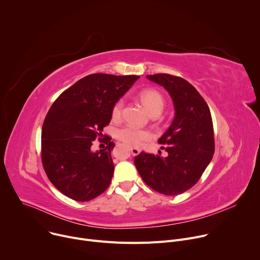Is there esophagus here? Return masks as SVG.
<instances>
[{"label": "esophagus", "mask_w": 260, "mask_h": 260, "mask_svg": "<svg viewBox=\"0 0 260 260\" xmlns=\"http://www.w3.org/2000/svg\"><path fill=\"white\" fill-rule=\"evenodd\" d=\"M131 152H132V154H133L134 156H136V155L140 154L141 150L139 149V148H136V147H131Z\"/></svg>", "instance_id": "esophagus-1"}]
</instances>
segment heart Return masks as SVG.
I'll use <instances>...</instances> for the list:
<instances>
[{
    "label": "heart",
    "instance_id": "b5f03b06",
    "mask_svg": "<svg viewBox=\"0 0 260 260\" xmlns=\"http://www.w3.org/2000/svg\"><path fill=\"white\" fill-rule=\"evenodd\" d=\"M139 99L143 106L150 114L160 113L164 106H165V99L162 94L152 88L143 89L139 93ZM123 103L122 101H118L112 109V117L113 119H118L121 116ZM117 138L124 142L129 146H139L142 141L148 140L150 138V134L146 131L138 129L134 126H125L117 132Z\"/></svg>",
    "mask_w": 260,
    "mask_h": 260
}]
</instances>
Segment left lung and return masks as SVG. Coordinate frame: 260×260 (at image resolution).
Returning <instances> with one entry per match:
<instances>
[{
    "label": "left lung",
    "mask_w": 260,
    "mask_h": 260,
    "mask_svg": "<svg viewBox=\"0 0 260 260\" xmlns=\"http://www.w3.org/2000/svg\"><path fill=\"white\" fill-rule=\"evenodd\" d=\"M146 78L170 94L174 119L158 139L168 156L141 152L135 166L148 186L165 196H177L199 181L214 154V132L210 109L199 91L185 79L155 74Z\"/></svg>",
    "instance_id": "8db88e82"
}]
</instances>
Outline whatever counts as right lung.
<instances>
[{
    "label": "right lung",
    "instance_id": "1",
    "mask_svg": "<svg viewBox=\"0 0 260 260\" xmlns=\"http://www.w3.org/2000/svg\"><path fill=\"white\" fill-rule=\"evenodd\" d=\"M139 76L91 74L64 90L52 104L42 127V162L54 186L68 198L87 202L102 194L112 180L115 144L91 150L112 118L113 106Z\"/></svg>",
    "mask_w": 260,
    "mask_h": 260
}]
</instances>
